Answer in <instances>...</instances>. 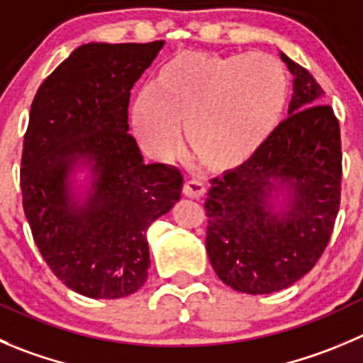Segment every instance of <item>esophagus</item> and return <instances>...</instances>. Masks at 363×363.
I'll use <instances>...</instances> for the list:
<instances>
[{
  "mask_svg": "<svg viewBox=\"0 0 363 363\" xmlns=\"http://www.w3.org/2000/svg\"><path fill=\"white\" fill-rule=\"evenodd\" d=\"M205 192H206V187L201 184V182H198V179H189V182H185L184 194L187 196V198L199 199L201 196H205Z\"/></svg>",
  "mask_w": 363,
  "mask_h": 363,
  "instance_id": "esophagus-1",
  "label": "esophagus"
}]
</instances>
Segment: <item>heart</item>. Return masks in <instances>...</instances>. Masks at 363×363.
<instances>
[{"instance_id":"obj_1","label":"heart","mask_w":363,"mask_h":363,"mask_svg":"<svg viewBox=\"0 0 363 363\" xmlns=\"http://www.w3.org/2000/svg\"><path fill=\"white\" fill-rule=\"evenodd\" d=\"M287 98V71L272 55L179 51L162 65L153 89L133 98V132L151 157L164 160L182 146L185 124L203 164L237 167L271 137Z\"/></svg>"}]
</instances>
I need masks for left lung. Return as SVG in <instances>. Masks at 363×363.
Returning a JSON list of instances; mask_svg holds the SVG:
<instances>
[{"mask_svg":"<svg viewBox=\"0 0 363 363\" xmlns=\"http://www.w3.org/2000/svg\"><path fill=\"white\" fill-rule=\"evenodd\" d=\"M294 76L289 117L239 167L210 182L206 253L228 287L272 294L315 265L340 205V128L315 78L279 51Z\"/></svg>","mask_w":363,"mask_h":363,"instance_id":"1","label":"left lung"}]
</instances>
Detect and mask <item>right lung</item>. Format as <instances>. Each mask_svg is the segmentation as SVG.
<instances>
[{
    "mask_svg": "<svg viewBox=\"0 0 363 363\" xmlns=\"http://www.w3.org/2000/svg\"><path fill=\"white\" fill-rule=\"evenodd\" d=\"M164 44H84L32 103L21 160L24 216L55 276L87 298L143 287L147 228L179 201L182 174L144 164L128 133L130 91Z\"/></svg>",
    "mask_w": 363,
    "mask_h": 363,
    "instance_id": "right-lung-1",
    "label": "right lung"
}]
</instances>
